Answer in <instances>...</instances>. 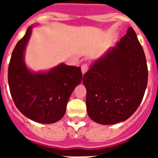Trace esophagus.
Instances as JSON below:
<instances>
[{
    "label": "esophagus",
    "instance_id": "34e87169",
    "mask_svg": "<svg viewBox=\"0 0 158 158\" xmlns=\"http://www.w3.org/2000/svg\"><path fill=\"white\" fill-rule=\"evenodd\" d=\"M88 69H89V65H88V64H82V66H81L82 74H85V73L88 71Z\"/></svg>",
    "mask_w": 158,
    "mask_h": 158
}]
</instances>
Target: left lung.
<instances>
[{"instance_id": "8db88e82", "label": "left lung", "mask_w": 158, "mask_h": 158, "mask_svg": "<svg viewBox=\"0 0 158 158\" xmlns=\"http://www.w3.org/2000/svg\"><path fill=\"white\" fill-rule=\"evenodd\" d=\"M148 75L144 52L130 27L120 42L84 74L89 117L101 125L127 120L142 102Z\"/></svg>"}]
</instances>
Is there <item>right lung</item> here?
<instances>
[{
	"label": "right lung",
	"instance_id": "right-lung-1",
	"mask_svg": "<svg viewBox=\"0 0 158 158\" xmlns=\"http://www.w3.org/2000/svg\"><path fill=\"white\" fill-rule=\"evenodd\" d=\"M32 28L33 26L28 27L11 55L9 87L16 107L23 115L36 122L52 124L64 116L69 97L83 75L80 67L64 63L46 72L28 69L24 52Z\"/></svg>",
	"mask_w": 158,
	"mask_h": 158
}]
</instances>
